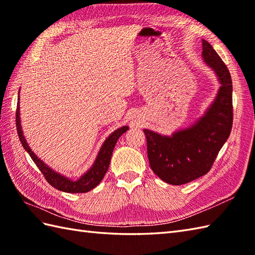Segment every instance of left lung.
I'll return each mask as SVG.
<instances>
[{
    "label": "left lung",
    "mask_w": 255,
    "mask_h": 255,
    "mask_svg": "<svg viewBox=\"0 0 255 255\" xmlns=\"http://www.w3.org/2000/svg\"><path fill=\"white\" fill-rule=\"evenodd\" d=\"M205 62L215 70L220 89L214 104L191 128L172 137L144 129L150 166L162 181L182 185L207 174L227 141L234 123L232 81L228 68L208 41L203 39Z\"/></svg>",
    "instance_id": "left-lung-1"
}]
</instances>
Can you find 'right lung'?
Instances as JSON below:
<instances>
[{
    "label": "right lung",
    "mask_w": 255,
    "mask_h": 255,
    "mask_svg": "<svg viewBox=\"0 0 255 255\" xmlns=\"http://www.w3.org/2000/svg\"><path fill=\"white\" fill-rule=\"evenodd\" d=\"M18 103H19V99L17 100V107H16V128H17L19 140L21 142V145H23L24 149L28 152L32 161L35 162L38 169H39L40 172L42 173V175L45 176L47 182L49 183L51 186L59 189V191L67 192V193H86L99 185L101 181L103 180V177H104V175L106 174L108 166H110L113 150L115 148V144L117 142L118 138L121 137L124 132H126L128 130V127L125 126L117 129L116 131H114L111 136L106 139V141L101 148L99 155H97L94 165L92 166L90 171L81 177L80 180L74 182V181L69 180L67 177L61 176L56 172H53L50 167H48L40 159H38L34 154V152L30 150V148L28 147V144H27L26 140L23 136V131H21Z\"/></svg>",
    "instance_id": "right-lung-1"
}]
</instances>
